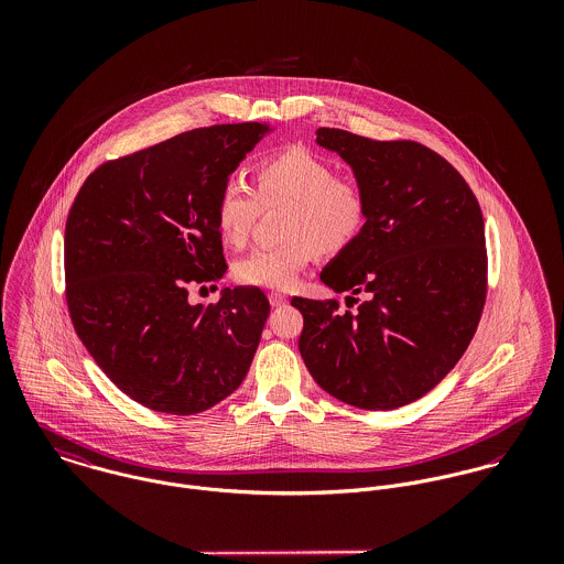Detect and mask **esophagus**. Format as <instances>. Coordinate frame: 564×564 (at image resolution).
Masks as SVG:
<instances>
[{"label": "esophagus", "mask_w": 564, "mask_h": 564, "mask_svg": "<svg viewBox=\"0 0 564 564\" xmlns=\"http://www.w3.org/2000/svg\"><path fill=\"white\" fill-rule=\"evenodd\" d=\"M269 302H271V306H284L289 302V297L273 291V293H269Z\"/></svg>", "instance_id": "esophagus-1"}]
</instances>
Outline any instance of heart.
Listing matches in <instances>:
<instances>
[{
  "label": "heart",
  "instance_id": "1",
  "mask_svg": "<svg viewBox=\"0 0 564 564\" xmlns=\"http://www.w3.org/2000/svg\"><path fill=\"white\" fill-rule=\"evenodd\" d=\"M256 188L232 177L217 195V228L226 245L249 241L260 208L284 206L278 237L235 264V278L247 286L289 289L317 253L334 256L356 241L367 224V195L347 177H336L322 156L293 148L260 162Z\"/></svg>",
  "mask_w": 564,
  "mask_h": 564
}]
</instances>
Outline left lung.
I'll list each match as a JSON object with an SVG mask.
<instances>
[{"mask_svg": "<svg viewBox=\"0 0 564 564\" xmlns=\"http://www.w3.org/2000/svg\"><path fill=\"white\" fill-rule=\"evenodd\" d=\"M317 143L354 169L367 195L360 237L322 271L336 300L293 297L300 354L325 393L395 410L432 391L463 358L486 302L480 204L465 177L416 141H371L319 128Z\"/></svg>", "mask_w": 564, "mask_h": 564, "instance_id": "left-lung-1", "label": "left lung"}]
</instances>
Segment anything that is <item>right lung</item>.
<instances>
[{
    "label": "right lung",
    "mask_w": 564,
    "mask_h": 564,
    "mask_svg": "<svg viewBox=\"0 0 564 564\" xmlns=\"http://www.w3.org/2000/svg\"><path fill=\"white\" fill-rule=\"evenodd\" d=\"M264 123L182 132L99 164L65 226V295L76 334L134 402L197 414L241 387L269 317L258 286L188 304V284L228 271L217 195Z\"/></svg>",
    "instance_id": "right-lung-1"
}]
</instances>
